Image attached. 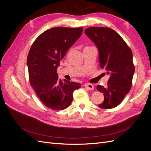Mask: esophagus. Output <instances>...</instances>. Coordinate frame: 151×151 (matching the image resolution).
I'll use <instances>...</instances> for the list:
<instances>
[{"instance_id":"1","label":"esophagus","mask_w":151,"mask_h":151,"mask_svg":"<svg viewBox=\"0 0 151 151\" xmlns=\"http://www.w3.org/2000/svg\"><path fill=\"white\" fill-rule=\"evenodd\" d=\"M84 87L88 89L89 90H93L94 89V86L92 84L86 83L84 84Z\"/></svg>"}]
</instances>
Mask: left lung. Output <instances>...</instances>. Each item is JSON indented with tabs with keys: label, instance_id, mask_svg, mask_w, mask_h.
I'll list each match as a JSON object with an SVG mask.
<instances>
[{
	"label": "left lung",
	"instance_id": "left-lung-1",
	"mask_svg": "<svg viewBox=\"0 0 151 151\" xmlns=\"http://www.w3.org/2000/svg\"><path fill=\"white\" fill-rule=\"evenodd\" d=\"M84 33L96 46L100 67L109 76L106 87L97 86V90L104 97L98 106L103 109L115 108L120 104L132 86L135 69L131 50L111 28L91 27Z\"/></svg>",
	"mask_w": 151,
	"mask_h": 151
}]
</instances>
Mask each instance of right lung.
Listing matches in <instances>:
<instances>
[{
	"label": "right lung",
	"instance_id": "add662e5",
	"mask_svg": "<svg viewBox=\"0 0 151 151\" xmlns=\"http://www.w3.org/2000/svg\"><path fill=\"white\" fill-rule=\"evenodd\" d=\"M83 28L57 27L45 31L32 45L27 58L31 86L44 105L53 110L67 108L80 83L58 79L57 68L67 50L79 38Z\"/></svg>",
	"mask_w": 151,
	"mask_h": 151
}]
</instances>
